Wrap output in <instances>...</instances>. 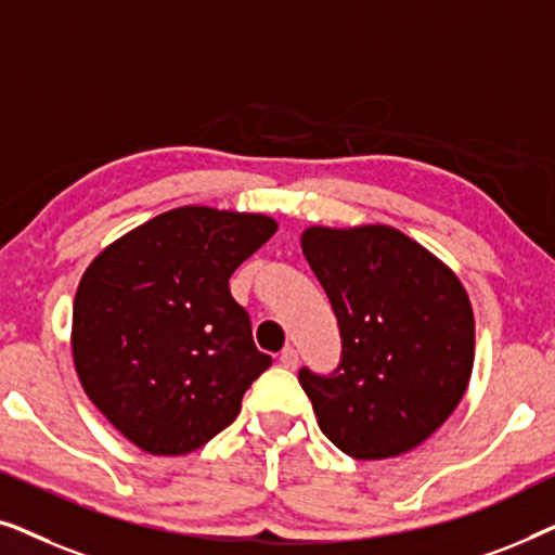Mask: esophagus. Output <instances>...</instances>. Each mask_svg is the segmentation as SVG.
<instances>
[{"mask_svg":"<svg viewBox=\"0 0 555 555\" xmlns=\"http://www.w3.org/2000/svg\"><path fill=\"white\" fill-rule=\"evenodd\" d=\"M280 363H283L285 369H298V351H295L293 346H287L283 353H280Z\"/></svg>","mask_w":555,"mask_h":555,"instance_id":"obj_1","label":"esophagus"}]
</instances>
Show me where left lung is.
Segmentation results:
<instances>
[{"label": "left lung", "instance_id": "obj_1", "mask_svg": "<svg viewBox=\"0 0 555 555\" xmlns=\"http://www.w3.org/2000/svg\"><path fill=\"white\" fill-rule=\"evenodd\" d=\"M302 255L344 338L336 374L300 371L318 427L353 460L399 457L465 397L475 315L450 264L389 224L306 227Z\"/></svg>", "mask_w": 555, "mask_h": 555}]
</instances>
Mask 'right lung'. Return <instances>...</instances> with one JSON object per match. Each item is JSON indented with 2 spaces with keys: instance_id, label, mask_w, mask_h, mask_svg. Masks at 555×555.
Wrapping results in <instances>:
<instances>
[{
  "instance_id": "add662e5",
  "label": "right lung",
  "mask_w": 555,
  "mask_h": 555,
  "mask_svg": "<svg viewBox=\"0 0 555 555\" xmlns=\"http://www.w3.org/2000/svg\"><path fill=\"white\" fill-rule=\"evenodd\" d=\"M275 232L268 215L179 207L120 234L82 272L75 374L139 450L179 457L237 420L272 359L255 348L230 278Z\"/></svg>"
}]
</instances>
